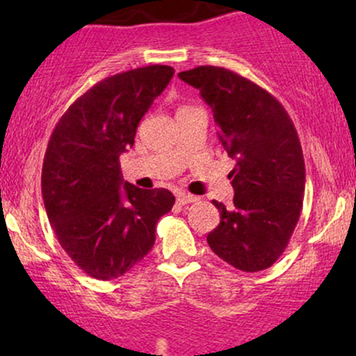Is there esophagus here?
Masks as SVG:
<instances>
[{"instance_id":"1","label":"esophagus","mask_w":356,"mask_h":356,"mask_svg":"<svg viewBox=\"0 0 356 356\" xmlns=\"http://www.w3.org/2000/svg\"><path fill=\"white\" fill-rule=\"evenodd\" d=\"M175 197H177V202L182 204V206H186V204H191V202L197 201V197H195V195L186 194V192H177V195H175Z\"/></svg>"}]
</instances>
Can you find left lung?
I'll return each instance as SVG.
<instances>
[{
  "instance_id": "1",
  "label": "left lung",
  "mask_w": 356,
  "mask_h": 356,
  "mask_svg": "<svg viewBox=\"0 0 356 356\" xmlns=\"http://www.w3.org/2000/svg\"><path fill=\"white\" fill-rule=\"evenodd\" d=\"M179 79L201 92L236 161L232 206L212 201L220 222L207 243L236 269L263 271L284 252L303 209L305 159L293 120L271 93L226 68L197 67Z\"/></svg>"
}]
</instances>
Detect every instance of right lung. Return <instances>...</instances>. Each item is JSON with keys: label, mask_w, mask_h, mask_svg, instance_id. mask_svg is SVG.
Masks as SVG:
<instances>
[{"label": "right lung", "mask_w": 356, "mask_h": 356, "mask_svg": "<svg viewBox=\"0 0 356 356\" xmlns=\"http://www.w3.org/2000/svg\"><path fill=\"white\" fill-rule=\"evenodd\" d=\"M174 76L149 65L107 76L68 107L44 154L42 194L61 248L95 280H115L149 254L155 224L172 209L167 189L124 182L120 154Z\"/></svg>", "instance_id": "right-lung-1"}]
</instances>
